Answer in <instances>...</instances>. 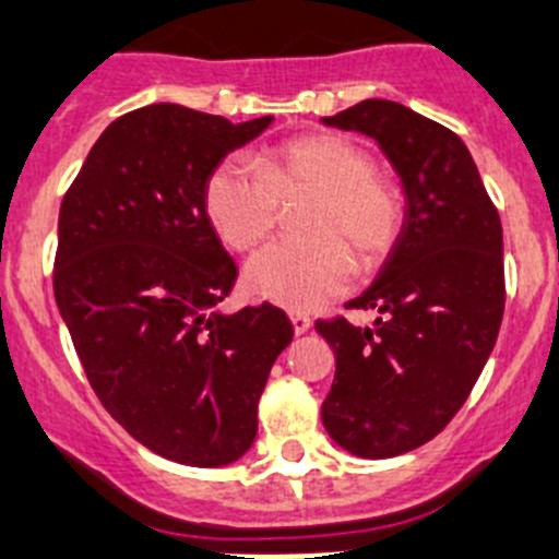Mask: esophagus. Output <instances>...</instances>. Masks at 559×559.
I'll use <instances>...</instances> for the list:
<instances>
[{
    "mask_svg": "<svg viewBox=\"0 0 559 559\" xmlns=\"http://www.w3.org/2000/svg\"><path fill=\"white\" fill-rule=\"evenodd\" d=\"M288 319H290V324H294L296 335H305V332L310 330V324H313V321H310V316L301 313V310H288Z\"/></svg>",
    "mask_w": 559,
    "mask_h": 559,
    "instance_id": "34e87169",
    "label": "esophagus"
}]
</instances>
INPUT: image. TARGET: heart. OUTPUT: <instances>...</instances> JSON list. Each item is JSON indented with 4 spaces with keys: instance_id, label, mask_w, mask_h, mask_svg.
Returning <instances> with one entry per match:
<instances>
[{
    "instance_id": "heart-1",
    "label": "heart",
    "mask_w": 559,
    "mask_h": 559,
    "mask_svg": "<svg viewBox=\"0 0 559 559\" xmlns=\"http://www.w3.org/2000/svg\"><path fill=\"white\" fill-rule=\"evenodd\" d=\"M313 193L301 213L305 238L274 240L246 265V288L274 305L319 307L360 269L393 252L404 224L396 179L341 132H307L265 152L260 163L227 157L204 182V210L233 252H249L274 229L283 199Z\"/></svg>"
}]
</instances>
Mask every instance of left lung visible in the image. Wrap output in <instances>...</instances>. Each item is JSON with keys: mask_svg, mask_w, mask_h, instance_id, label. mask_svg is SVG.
Instances as JSON below:
<instances>
[{"mask_svg": "<svg viewBox=\"0 0 559 559\" xmlns=\"http://www.w3.org/2000/svg\"><path fill=\"white\" fill-rule=\"evenodd\" d=\"M380 143L407 193L404 227L377 283L343 316L316 321L335 352L321 421L337 447L382 460L447 427L479 380L504 316L499 210L465 143L399 102L366 99L324 119Z\"/></svg>", "mask_w": 559, "mask_h": 559, "instance_id": "obj_1", "label": "left lung"}]
</instances>
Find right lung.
Listing matches in <instances>:
<instances>
[{
    "label": "right lung",
    "instance_id": "obj_1",
    "mask_svg": "<svg viewBox=\"0 0 559 559\" xmlns=\"http://www.w3.org/2000/svg\"><path fill=\"white\" fill-rule=\"evenodd\" d=\"M269 124L138 107L102 132L60 204L55 299L76 357L107 413L174 463L218 468L252 447L294 337L269 301L218 313L238 269L204 210L210 171Z\"/></svg>",
    "mask_w": 559,
    "mask_h": 559
}]
</instances>
